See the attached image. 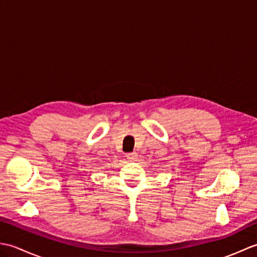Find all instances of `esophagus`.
<instances>
[{
  "instance_id": "1",
  "label": "esophagus",
  "mask_w": 257,
  "mask_h": 257,
  "mask_svg": "<svg viewBox=\"0 0 257 257\" xmlns=\"http://www.w3.org/2000/svg\"><path fill=\"white\" fill-rule=\"evenodd\" d=\"M137 154L136 152H130V154H127V159L129 161H136V159H137Z\"/></svg>"
}]
</instances>
